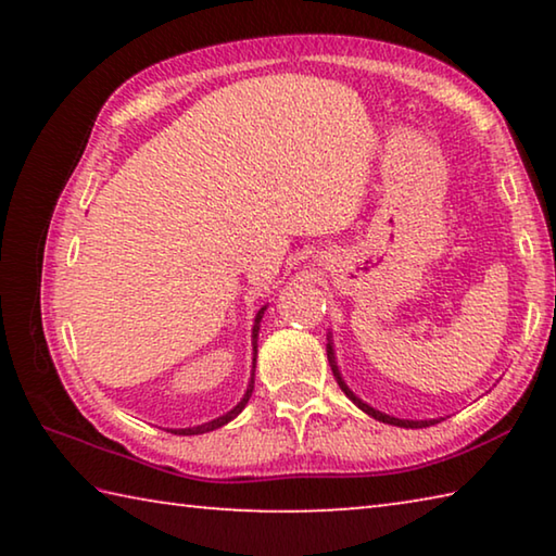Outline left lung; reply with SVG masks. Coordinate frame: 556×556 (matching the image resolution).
<instances>
[{"label":"left lung","mask_w":556,"mask_h":556,"mask_svg":"<svg viewBox=\"0 0 556 556\" xmlns=\"http://www.w3.org/2000/svg\"><path fill=\"white\" fill-rule=\"evenodd\" d=\"M328 363H331V370H333V378H336V382L341 384V390L348 394V400H353L357 407H361L365 414H370L372 419H378V421H384V425H392V427H404V429H421V427H431V425H437L439 419H421V421H414V419H397V417H390V414H382V412H378V409H372L370 404H365L361 397H355V394L351 392V388H348V384L343 382V378H341V372H338V365H336V353H333V345L328 343Z\"/></svg>","instance_id":"8db88e82"}]
</instances>
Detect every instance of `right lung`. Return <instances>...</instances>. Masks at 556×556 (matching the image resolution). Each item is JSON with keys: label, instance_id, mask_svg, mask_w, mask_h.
I'll list each match as a JSON object with an SVG mask.
<instances>
[{"label": "right lung", "instance_id": "obj_1", "mask_svg": "<svg viewBox=\"0 0 556 556\" xmlns=\"http://www.w3.org/2000/svg\"><path fill=\"white\" fill-rule=\"evenodd\" d=\"M265 308H267V306H262V308H260V312H257V318H255V326H252V351H255V355H257V333H260V321H262V316H265ZM252 361H255V357H252ZM252 388H255V363H252V378H250V384H248V392L242 394V400H240L238 404H235V407H232L228 414H223V417L213 419V421H205V425H199V427L172 429V431H174V434H181V437H191V434H205V431H213V429H218V427H223V425H228L230 419L238 417V414L244 409V404H248L250 394H252Z\"/></svg>", "mask_w": 556, "mask_h": 556}]
</instances>
